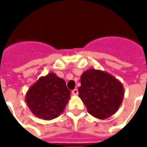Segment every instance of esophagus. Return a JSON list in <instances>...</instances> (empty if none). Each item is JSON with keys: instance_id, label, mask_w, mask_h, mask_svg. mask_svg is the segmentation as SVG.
<instances>
[{"instance_id": "esophagus-1", "label": "esophagus", "mask_w": 147, "mask_h": 147, "mask_svg": "<svg viewBox=\"0 0 147 147\" xmlns=\"http://www.w3.org/2000/svg\"><path fill=\"white\" fill-rule=\"evenodd\" d=\"M71 93H72L73 95H78V94H79V91H78V90H77V89H75V90H72Z\"/></svg>"}]
</instances>
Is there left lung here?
<instances>
[{
  "mask_svg": "<svg viewBox=\"0 0 147 147\" xmlns=\"http://www.w3.org/2000/svg\"><path fill=\"white\" fill-rule=\"evenodd\" d=\"M79 96L93 117L104 120L117 112L122 103L124 88L112 75L90 68L82 74Z\"/></svg>",
  "mask_w": 147,
  "mask_h": 147,
  "instance_id": "1",
  "label": "left lung"
}]
</instances>
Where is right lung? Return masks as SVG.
<instances>
[{
	"instance_id": "add662e5",
	"label": "right lung",
	"mask_w": 147,
	"mask_h": 147,
	"mask_svg": "<svg viewBox=\"0 0 147 147\" xmlns=\"http://www.w3.org/2000/svg\"><path fill=\"white\" fill-rule=\"evenodd\" d=\"M70 94L65 80L51 72L30 86L25 100L33 115L43 120H52L63 113Z\"/></svg>"
}]
</instances>
